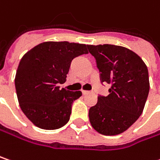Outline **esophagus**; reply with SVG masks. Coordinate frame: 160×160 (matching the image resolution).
<instances>
[{
  "label": "esophagus",
  "instance_id": "obj_1",
  "mask_svg": "<svg viewBox=\"0 0 160 160\" xmlns=\"http://www.w3.org/2000/svg\"><path fill=\"white\" fill-rule=\"evenodd\" d=\"M90 91H89V90H82V93L84 94V95H86V94H89Z\"/></svg>",
  "mask_w": 160,
  "mask_h": 160
}]
</instances>
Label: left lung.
I'll return each instance as SVG.
<instances>
[{"label":"left lung","instance_id":"8db88e82","mask_svg":"<svg viewBox=\"0 0 160 160\" xmlns=\"http://www.w3.org/2000/svg\"><path fill=\"white\" fill-rule=\"evenodd\" d=\"M94 56L102 82L111 84L107 97L89 110V122L106 136L126 131L142 114L149 91L145 62L131 50L117 45H88Z\"/></svg>","mask_w":160,"mask_h":160}]
</instances>
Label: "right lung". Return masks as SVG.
I'll list each match as a JSON object with an SVG mask.
<instances>
[{
	"label": "right lung",
	"mask_w": 160,
	"mask_h": 160,
	"mask_svg": "<svg viewBox=\"0 0 160 160\" xmlns=\"http://www.w3.org/2000/svg\"><path fill=\"white\" fill-rule=\"evenodd\" d=\"M86 44L45 42L27 52L15 75L17 98L25 116L42 129H57L70 119L71 104L81 91L60 89L71 61L88 53Z\"/></svg>",
	"instance_id": "right-lung-1"
}]
</instances>
